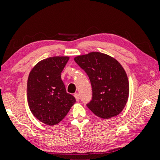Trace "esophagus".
<instances>
[{
    "label": "esophagus",
    "instance_id": "obj_1",
    "mask_svg": "<svg viewBox=\"0 0 160 160\" xmlns=\"http://www.w3.org/2000/svg\"><path fill=\"white\" fill-rule=\"evenodd\" d=\"M74 97H75V98H76V100H79V98H80V95L78 93H75L74 94Z\"/></svg>",
    "mask_w": 160,
    "mask_h": 160
}]
</instances>
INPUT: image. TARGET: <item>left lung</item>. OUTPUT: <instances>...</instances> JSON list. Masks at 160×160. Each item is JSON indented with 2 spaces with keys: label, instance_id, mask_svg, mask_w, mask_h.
Returning <instances> with one entry per match:
<instances>
[{
  "label": "left lung",
  "instance_id": "obj_1",
  "mask_svg": "<svg viewBox=\"0 0 160 160\" xmlns=\"http://www.w3.org/2000/svg\"><path fill=\"white\" fill-rule=\"evenodd\" d=\"M74 60L91 82L92 98L87 106L102 119L121 113L129 96L128 76L122 65L111 56L97 52L77 56Z\"/></svg>",
  "mask_w": 160,
  "mask_h": 160
}]
</instances>
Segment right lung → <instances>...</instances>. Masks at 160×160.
Here are the masks:
<instances>
[{"label":"right lung","mask_w":160,"mask_h":160,"mask_svg":"<svg viewBox=\"0 0 160 160\" xmlns=\"http://www.w3.org/2000/svg\"><path fill=\"white\" fill-rule=\"evenodd\" d=\"M69 57H52L32 68L28 79V102L36 119L55 125L64 119L76 99L66 92L61 73Z\"/></svg>","instance_id":"add662e5"}]
</instances>
